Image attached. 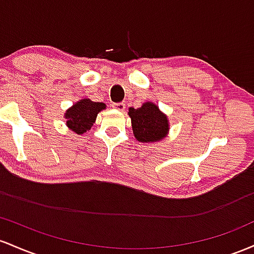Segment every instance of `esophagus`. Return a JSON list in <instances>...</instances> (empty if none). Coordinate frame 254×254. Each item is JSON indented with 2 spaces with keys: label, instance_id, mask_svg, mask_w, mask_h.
Returning a JSON list of instances; mask_svg holds the SVG:
<instances>
[{
  "label": "esophagus",
  "instance_id": "esophagus-1",
  "mask_svg": "<svg viewBox=\"0 0 254 254\" xmlns=\"http://www.w3.org/2000/svg\"><path fill=\"white\" fill-rule=\"evenodd\" d=\"M113 108L114 109L119 110V112H124V110L126 109V104L125 103H114Z\"/></svg>",
  "mask_w": 254,
  "mask_h": 254
}]
</instances>
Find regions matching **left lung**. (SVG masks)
I'll use <instances>...</instances> for the list:
<instances>
[{
    "label": "left lung",
    "instance_id": "left-lung-1",
    "mask_svg": "<svg viewBox=\"0 0 254 254\" xmlns=\"http://www.w3.org/2000/svg\"><path fill=\"white\" fill-rule=\"evenodd\" d=\"M133 134L140 142H158L169 133L168 116L152 102H145L138 109L129 108Z\"/></svg>",
    "mask_w": 254,
    "mask_h": 254
}]
</instances>
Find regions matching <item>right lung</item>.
<instances>
[{"mask_svg":"<svg viewBox=\"0 0 254 254\" xmlns=\"http://www.w3.org/2000/svg\"><path fill=\"white\" fill-rule=\"evenodd\" d=\"M107 105L102 102H93L89 98L79 99L64 113L65 125L72 132L82 135L91 129L96 122L97 115L104 110Z\"/></svg>","mask_w":254,"mask_h":254,"instance_id":"obj_1","label":"right lung"}]
</instances>
